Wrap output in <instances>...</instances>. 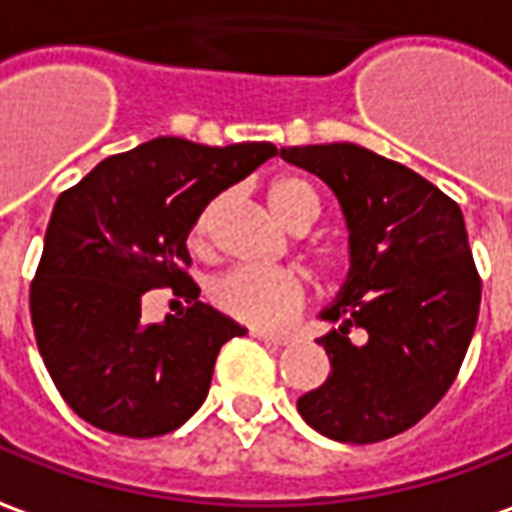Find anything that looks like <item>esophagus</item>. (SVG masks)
<instances>
[{
  "label": "esophagus",
  "instance_id": "esophagus-1",
  "mask_svg": "<svg viewBox=\"0 0 512 512\" xmlns=\"http://www.w3.org/2000/svg\"><path fill=\"white\" fill-rule=\"evenodd\" d=\"M253 337H256V340H262L264 345H273V348H281V345H287L292 340L290 334H273V331H264V329H253Z\"/></svg>",
  "mask_w": 512,
  "mask_h": 512
}]
</instances>
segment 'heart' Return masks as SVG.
I'll use <instances>...</instances> for the list:
<instances>
[{
  "instance_id": "b5f03b06",
  "label": "heart",
  "mask_w": 512,
  "mask_h": 512,
  "mask_svg": "<svg viewBox=\"0 0 512 512\" xmlns=\"http://www.w3.org/2000/svg\"><path fill=\"white\" fill-rule=\"evenodd\" d=\"M267 203L284 225H295L306 214L317 217L315 189L295 175H281L270 183ZM211 217H214V206H206L195 220V228H192L195 248L206 242ZM209 295L214 306L222 309L225 315L250 323V326H259V329H278V326H287L292 317L298 315V309L306 301V284L292 270L234 267L211 281Z\"/></svg>"
}]
</instances>
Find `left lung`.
Returning <instances> with one entry per match:
<instances>
[{
  "label": "left lung",
  "instance_id": "8db88e82",
  "mask_svg": "<svg viewBox=\"0 0 512 512\" xmlns=\"http://www.w3.org/2000/svg\"><path fill=\"white\" fill-rule=\"evenodd\" d=\"M329 186L348 228V278L320 320L340 323L326 382L298 398L315 432L376 443L446 396L474 337L482 281L460 206L410 167L351 142L281 147ZM365 328L362 344L347 334Z\"/></svg>",
  "mask_w": 512,
  "mask_h": 512
}]
</instances>
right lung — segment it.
I'll return each mask as SVG.
<instances>
[{
    "label": "right lung",
    "instance_id": "obj_1",
    "mask_svg": "<svg viewBox=\"0 0 512 512\" xmlns=\"http://www.w3.org/2000/svg\"><path fill=\"white\" fill-rule=\"evenodd\" d=\"M276 153L270 142L158 136L100 161L58 197L30 315L49 376L83 421L158 438L200 410L220 348L248 329L197 301L186 239L214 197ZM158 286L190 306L144 324L143 292Z\"/></svg>",
    "mask_w": 512,
    "mask_h": 512
}]
</instances>
